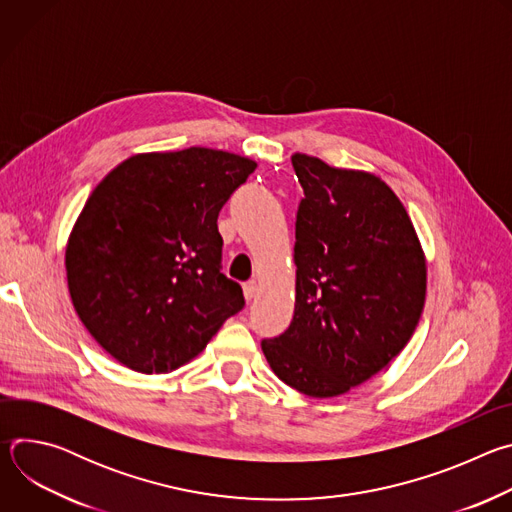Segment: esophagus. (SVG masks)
Listing matches in <instances>:
<instances>
[{
  "instance_id": "esophagus-1",
  "label": "esophagus",
  "mask_w": 512,
  "mask_h": 512,
  "mask_svg": "<svg viewBox=\"0 0 512 512\" xmlns=\"http://www.w3.org/2000/svg\"><path fill=\"white\" fill-rule=\"evenodd\" d=\"M243 294H245V298H247L249 302L257 296V281H255V279H249L247 283H243Z\"/></svg>"
}]
</instances>
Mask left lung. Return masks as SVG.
Returning a JSON list of instances; mask_svg holds the SVG:
<instances>
[{"mask_svg": "<svg viewBox=\"0 0 512 512\" xmlns=\"http://www.w3.org/2000/svg\"><path fill=\"white\" fill-rule=\"evenodd\" d=\"M294 320L261 348L273 373L310 397H336L385 369L425 302V259L411 218L377 176L296 154Z\"/></svg>", "mask_w": 512, "mask_h": 512, "instance_id": "obj_1", "label": "left lung"}]
</instances>
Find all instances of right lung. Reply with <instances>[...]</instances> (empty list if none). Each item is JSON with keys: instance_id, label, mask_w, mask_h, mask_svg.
Masks as SVG:
<instances>
[{"instance_id": "1", "label": "right lung", "mask_w": 512, "mask_h": 512, "mask_svg": "<svg viewBox=\"0 0 512 512\" xmlns=\"http://www.w3.org/2000/svg\"><path fill=\"white\" fill-rule=\"evenodd\" d=\"M257 164L188 148L125 160L89 196L66 245L68 291L91 336L137 373H168L245 308L216 218Z\"/></svg>"}]
</instances>
